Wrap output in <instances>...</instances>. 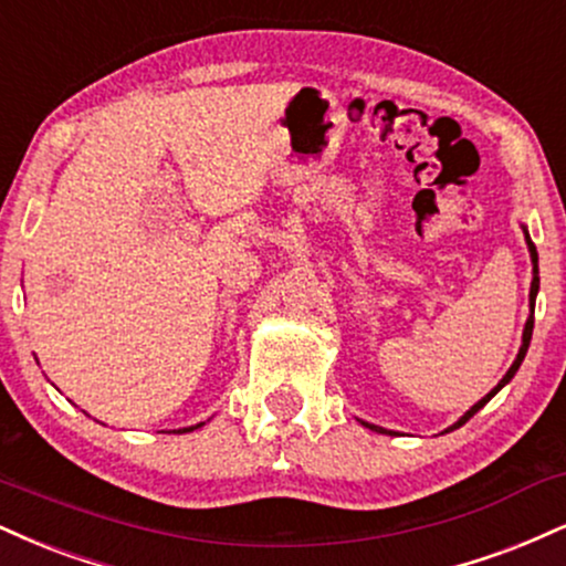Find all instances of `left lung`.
Wrapping results in <instances>:
<instances>
[{
    "mask_svg": "<svg viewBox=\"0 0 566 566\" xmlns=\"http://www.w3.org/2000/svg\"><path fill=\"white\" fill-rule=\"evenodd\" d=\"M527 248H530V258H533V287H530V301H533V313H535V295H537V287H541V276H537V250H535V244H533V240H530V234H527ZM533 313H530L527 324H524V335H522V348H520V356H516V360H514V364H512V369H509V371H506V377H503V379H501V382H499V385H495V387H493V390H490V392L485 395V398H482V400H480V403H474L472 408H469V411H467V413H464V417H461L459 421H455V424L451 427V430H455V427H461V424H467V421H469V419H472V417H474V413H478V411H480V408H482V406H485V403H488V400H490V398H493V395H495V392H499V390H501V387H503V385H506V382H509V379H512V377H514V374H516V369H520V364H522V360H524V353H527V348H530V339H533V324H535ZM364 424H366V421H364ZM366 427H371V424H366ZM371 430H377V432H385V430H379V427H371Z\"/></svg>",
    "mask_w": 566,
    "mask_h": 566,
    "instance_id": "left-lung-1",
    "label": "left lung"
}]
</instances>
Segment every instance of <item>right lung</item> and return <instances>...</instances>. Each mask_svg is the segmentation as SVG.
I'll list each match as a JSON object with an SVG mask.
<instances>
[{
  "label": "right lung",
  "mask_w": 566,
  "mask_h": 566,
  "mask_svg": "<svg viewBox=\"0 0 566 566\" xmlns=\"http://www.w3.org/2000/svg\"><path fill=\"white\" fill-rule=\"evenodd\" d=\"M197 427H200V424H197ZM195 430V427H189V430H181V432H192Z\"/></svg>",
  "instance_id": "right-lung-1"
}]
</instances>
